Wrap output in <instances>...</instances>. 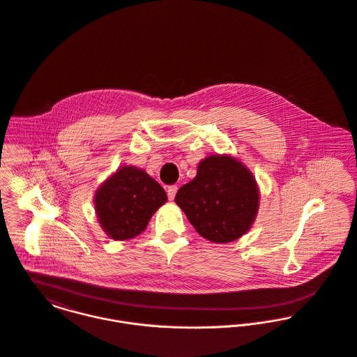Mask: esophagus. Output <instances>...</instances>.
Listing matches in <instances>:
<instances>
[{"mask_svg": "<svg viewBox=\"0 0 357 357\" xmlns=\"http://www.w3.org/2000/svg\"><path fill=\"white\" fill-rule=\"evenodd\" d=\"M177 185H170L169 188H167V197H169V199L170 201H173L174 199V197H176V194H177Z\"/></svg>", "mask_w": 357, "mask_h": 357, "instance_id": "34e87169", "label": "esophagus"}]
</instances>
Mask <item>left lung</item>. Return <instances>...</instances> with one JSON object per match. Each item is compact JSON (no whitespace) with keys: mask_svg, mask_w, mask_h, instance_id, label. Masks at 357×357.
<instances>
[{"mask_svg":"<svg viewBox=\"0 0 357 357\" xmlns=\"http://www.w3.org/2000/svg\"><path fill=\"white\" fill-rule=\"evenodd\" d=\"M174 201L199 236L227 243L252 227L259 209V188L239 160L211 155L199 162L195 178L177 191Z\"/></svg>","mask_w":357,"mask_h":357,"instance_id":"obj_1","label":"left lung"}]
</instances>
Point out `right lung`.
Returning a JSON list of instances; mask_svg holds the SVG:
<instances>
[{"label": "right lung", "instance_id": "add662e5", "mask_svg": "<svg viewBox=\"0 0 357 357\" xmlns=\"http://www.w3.org/2000/svg\"><path fill=\"white\" fill-rule=\"evenodd\" d=\"M167 201L165 190L144 170L123 166L96 192L98 222L107 236L124 241L141 234Z\"/></svg>", "mask_w": 357, "mask_h": 357}]
</instances>
